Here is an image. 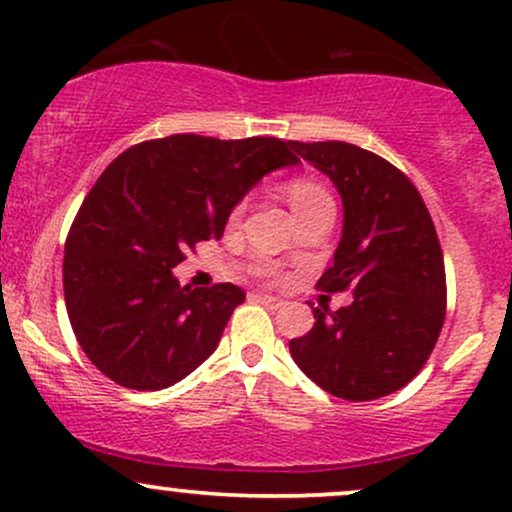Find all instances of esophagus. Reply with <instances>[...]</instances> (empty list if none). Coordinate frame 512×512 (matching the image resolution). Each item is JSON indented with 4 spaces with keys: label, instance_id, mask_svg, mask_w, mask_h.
Masks as SVG:
<instances>
[{
    "label": "esophagus",
    "instance_id": "34e87169",
    "mask_svg": "<svg viewBox=\"0 0 512 512\" xmlns=\"http://www.w3.org/2000/svg\"><path fill=\"white\" fill-rule=\"evenodd\" d=\"M257 301L260 303H264L267 305V308H281V305H284V298H279V296H272V293H257Z\"/></svg>",
    "mask_w": 512,
    "mask_h": 512
}]
</instances>
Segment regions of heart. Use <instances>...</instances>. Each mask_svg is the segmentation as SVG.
Returning <instances> with one entry per match:
<instances>
[{
    "mask_svg": "<svg viewBox=\"0 0 512 512\" xmlns=\"http://www.w3.org/2000/svg\"><path fill=\"white\" fill-rule=\"evenodd\" d=\"M286 195H289V202L296 214L298 211L315 207V204L327 202V199H330V195L325 192V187L317 185V182L310 178H293L289 185H286Z\"/></svg>",
    "mask_w": 512,
    "mask_h": 512,
    "instance_id": "obj_1",
    "label": "heart"
}]
</instances>
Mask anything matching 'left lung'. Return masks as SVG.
<instances>
[{
  "instance_id": "8db88e82",
  "label": "left lung",
  "mask_w": 512,
  "mask_h": 512,
  "mask_svg": "<svg viewBox=\"0 0 512 512\" xmlns=\"http://www.w3.org/2000/svg\"><path fill=\"white\" fill-rule=\"evenodd\" d=\"M342 197V238L317 286L351 289L289 349L317 387L349 402L392 395L424 368L445 320V264L431 214L404 173L346 142H289Z\"/></svg>"
}]
</instances>
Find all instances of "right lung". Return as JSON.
<instances>
[{
	"mask_svg": "<svg viewBox=\"0 0 512 512\" xmlns=\"http://www.w3.org/2000/svg\"><path fill=\"white\" fill-rule=\"evenodd\" d=\"M289 142L173 134L127 149L91 187L64 243V303L88 361L129 390L180 383L214 354L245 291L180 286L185 250L221 238Z\"/></svg>",
	"mask_w": 512,
	"mask_h": 512,
	"instance_id": "1",
	"label": "right lung"
}]
</instances>
